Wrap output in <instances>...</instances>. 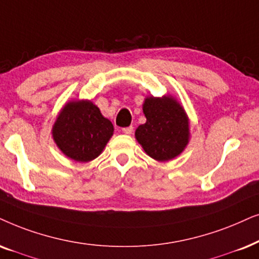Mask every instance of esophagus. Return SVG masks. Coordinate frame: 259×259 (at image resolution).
Returning <instances> with one entry per match:
<instances>
[{
  "label": "esophagus",
  "mask_w": 259,
  "mask_h": 259,
  "mask_svg": "<svg viewBox=\"0 0 259 259\" xmlns=\"http://www.w3.org/2000/svg\"><path fill=\"white\" fill-rule=\"evenodd\" d=\"M122 132L125 134H131L133 132V126H128V127H123Z\"/></svg>",
  "instance_id": "obj_1"
}]
</instances>
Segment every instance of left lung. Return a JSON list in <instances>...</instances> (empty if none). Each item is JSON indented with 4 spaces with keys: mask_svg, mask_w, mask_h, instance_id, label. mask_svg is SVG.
<instances>
[{
    "mask_svg": "<svg viewBox=\"0 0 259 259\" xmlns=\"http://www.w3.org/2000/svg\"><path fill=\"white\" fill-rule=\"evenodd\" d=\"M146 122L136 130V139L151 158L174 159L189 143V119L172 96H149L144 101Z\"/></svg>",
    "mask_w": 259,
    "mask_h": 259,
    "instance_id": "1",
    "label": "left lung"
}]
</instances>
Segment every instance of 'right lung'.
<instances>
[{
    "mask_svg": "<svg viewBox=\"0 0 259 259\" xmlns=\"http://www.w3.org/2000/svg\"><path fill=\"white\" fill-rule=\"evenodd\" d=\"M113 132V123L88 100L66 103L52 127L53 140L59 150L66 157L80 163L99 157Z\"/></svg>",
    "mask_w": 259,
    "mask_h": 259,
    "instance_id": "1",
    "label": "right lung"
}]
</instances>
